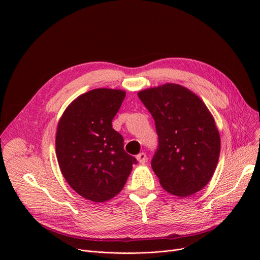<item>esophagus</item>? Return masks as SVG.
<instances>
[{
  "label": "esophagus",
  "instance_id": "esophagus-1",
  "mask_svg": "<svg viewBox=\"0 0 260 260\" xmlns=\"http://www.w3.org/2000/svg\"><path fill=\"white\" fill-rule=\"evenodd\" d=\"M137 159L139 162L141 164H145L146 160H147V156L145 153H140L138 156H137Z\"/></svg>",
  "mask_w": 260,
  "mask_h": 260
}]
</instances>
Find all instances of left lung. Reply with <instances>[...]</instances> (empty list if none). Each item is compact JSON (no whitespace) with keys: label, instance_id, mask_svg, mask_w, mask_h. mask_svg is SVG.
<instances>
[{"label":"left lung","instance_id":"left-lung-1","mask_svg":"<svg viewBox=\"0 0 260 260\" xmlns=\"http://www.w3.org/2000/svg\"><path fill=\"white\" fill-rule=\"evenodd\" d=\"M155 120L158 148L152 168L168 193L186 198L214 175L220 154L215 119L192 91L166 83L138 93Z\"/></svg>","mask_w":260,"mask_h":260}]
</instances>
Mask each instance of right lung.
I'll use <instances>...</instances> for the list:
<instances>
[{
  "label": "right lung",
  "mask_w": 260,
  "mask_h": 260,
  "mask_svg": "<svg viewBox=\"0 0 260 260\" xmlns=\"http://www.w3.org/2000/svg\"><path fill=\"white\" fill-rule=\"evenodd\" d=\"M125 92L94 89L73 101L57 125L56 157L62 176L82 198L103 203L124 186L137 164L112 121Z\"/></svg>",
  "instance_id": "1"
}]
</instances>
